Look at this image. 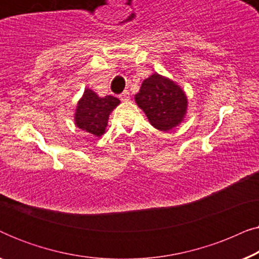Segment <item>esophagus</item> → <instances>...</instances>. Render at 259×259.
I'll list each match as a JSON object with an SVG mask.
<instances>
[{
    "instance_id": "obj_1",
    "label": "esophagus",
    "mask_w": 259,
    "mask_h": 259,
    "mask_svg": "<svg viewBox=\"0 0 259 259\" xmlns=\"http://www.w3.org/2000/svg\"><path fill=\"white\" fill-rule=\"evenodd\" d=\"M119 98H120V100H121V101H128L130 100V92L125 91L123 93L119 95Z\"/></svg>"
}]
</instances>
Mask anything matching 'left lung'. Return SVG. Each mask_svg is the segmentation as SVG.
Instances as JSON below:
<instances>
[{
  "instance_id": "1",
  "label": "left lung",
  "mask_w": 259,
  "mask_h": 259,
  "mask_svg": "<svg viewBox=\"0 0 259 259\" xmlns=\"http://www.w3.org/2000/svg\"><path fill=\"white\" fill-rule=\"evenodd\" d=\"M134 100L151 125L161 132L176 128L187 114L189 100L182 86L159 73H153L143 81Z\"/></svg>"
}]
</instances>
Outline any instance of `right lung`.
Segmentation results:
<instances>
[{
    "instance_id": "right-lung-1",
    "label": "right lung",
    "mask_w": 259,
    "mask_h": 259,
    "mask_svg": "<svg viewBox=\"0 0 259 259\" xmlns=\"http://www.w3.org/2000/svg\"><path fill=\"white\" fill-rule=\"evenodd\" d=\"M119 104L118 98L112 95L101 98L93 90L86 88L76 104L74 123L84 132L101 137L106 132L109 115Z\"/></svg>"
}]
</instances>
